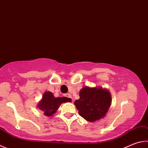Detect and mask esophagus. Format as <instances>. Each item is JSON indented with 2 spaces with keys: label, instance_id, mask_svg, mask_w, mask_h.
Returning a JSON list of instances; mask_svg holds the SVG:
<instances>
[{
  "label": "esophagus",
  "instance_id": "1",
  "mask_svg": "<svg viewBox=\"0 0 148 148\" xmlns=\"http://www.w3.org/2000/svg\"><path fill=\"white\" fill-rule=\"evenodd\" d=\"M64 96H65V97H66V98H69V99H72V96L71 95H70V94H66V95H64ZM72 101H73V100H72Z\"/></svg>",
  "mask_w": 148,
  "mask_h": 148
}]
</instances>
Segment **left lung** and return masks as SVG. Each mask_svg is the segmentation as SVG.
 Segmentation results:
<instances>
[{
    "instance_id": "left-lung-1",
    "label": "left lung",
    "mask_w": 148,
    "mask_h": 148,
    "mask_svg": "<svg viewBox=\"0 0 148 148\" xmlns=\"http://www.w3.org/2000/svg\"><path fill=\"white\" fill-rule=\"evenodd\" d=\"M111 95L107 88L83 87L79 99L74 102L79 114L88 122H95L106 116L111 105Z\"/></svg>"
}]
</instances>
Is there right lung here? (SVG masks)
Segmentation results:
<instances>
[{
    "instance_id": "1",
    "label": "right lung",
    "mask_w": 148,
    "mask_h": 148,
    "mask_svg": "<svg viewBox=\"0 0 148 148\" xmlns=\"http://www.w3.org/2000/svg\"><path fill=\"white\" fill-rule=\"evenodd\" d=\"M72 100L66 97H55L50 91H45L41 100L37 105V107L43 111L44 115L52 116L56 113L61 104L66 102H71Z\"/></svg>"
}]
</instances>
